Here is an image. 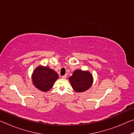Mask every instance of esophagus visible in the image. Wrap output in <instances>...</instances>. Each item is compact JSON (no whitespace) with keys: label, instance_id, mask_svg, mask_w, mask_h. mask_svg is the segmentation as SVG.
<instances>
[{"label":"esophagus","instance_id":"esophagus-1","mask_svg":"<svg viewBox=\"0 0 134 134\" xmlns=\"http://www.w3.org/2000/svg\"><path fill=\"white\" fill-rule=\"evenodd\" d=\"M62 77L63 78V79H65L67 77V75H64V76H62Z\"/></svg>","mask_w":134,"mask_h":134}]
</instances>
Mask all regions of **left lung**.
Wrapping results in <instances>:
<instances>
[{"mask_svg":"<svg viewBox=\"0 0 134 134\" xmlns=\"http://www.w3.org/2000/svg\"><path fill=\"white\" fill-rule=\"evenodd\" d=\"M69 81L76 92H83L90 87L93 83V77L89 71L77 70L70 77Z\"/></svg>","mask_w":134,"mask_h":134,"instance_id":"obj_1","label":"left lung"}]
</instances>
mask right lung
<instances>
[{"instance_id":"1","label":"right lung","mask_w":134,"mask_h":134,"mask_svg":"<svg viewBox=\"0 0 134 134\" xmlns=\"http://www.w3.org/2000/svg\"><path fill=\"white\" fill-rule=\"evenodd\" d=\"M58 78V74L47 67H37L32 75L34 85L38 89L44 92L50 89Z\"/></svg>"}]
</instances>
